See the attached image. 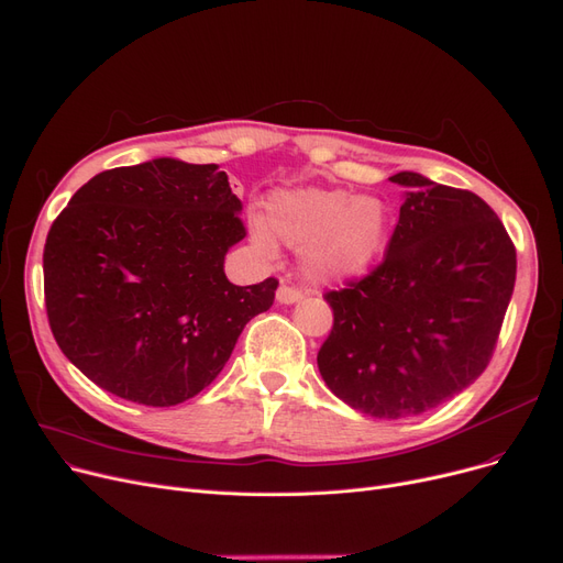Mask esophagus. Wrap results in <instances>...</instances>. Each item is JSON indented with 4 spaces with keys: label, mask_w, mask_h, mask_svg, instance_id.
<instances>
[{
    "label": "esophagus",
    "mask_w": 563,
    "mask_h": 563,
    "mask_svg": "<svg viewBox=\"0 0 563 563\" xmlns=\"http://www.w3.org/2000/svg\"><path fill=\"white\" fill-rule=\"evenodd\" d=\"M277 300L282 305H294V302L302 300V290L296 288V286H290V284H282L279 290H277Z\"/></svg>",
    "instance_id": "obj_1"
}]
</instances>
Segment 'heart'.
<instances>
[{"instance_id":"1","label":"heart","mask_w":563,"mask_h":563,"mask_svg":"<svg viewBox=\"0 0 563 563\" xmlns=\"http://www.w3.org/2000/svg\"><path fill=\"white\" fill-rule=\"evenodd\" d=\"M267 212L284 242L307 246V267L317 279L342 282L367 273L388 242V208L372 196L307 187L275 194ZM252 235L263 252L275 250L265 221H254Z\"/></svg>"}]
</instances>
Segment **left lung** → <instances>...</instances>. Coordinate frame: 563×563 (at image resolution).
<instances>
[{
  "label": "left lung",
  "instance_id": "obj_1",
  "mask_svg": "<svg viewBox=\"0 0 563 563\" xmlns=\"http://www.w3.org/2000/svg\"><path fill=\"white\" fill-rule=\"evenodd\" d=\"M407 189L386 256L323 296L325 386L374 418H409L468 388L489 365L512 296L515 244L481 196L397 173Z\"/></svg>",
  "mask_w": 563,
  "mask_h": 563
}]
</instances>
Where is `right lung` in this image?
<instances>
[{
	"label": "right lung",
	"instance_id": "right-lung-1",
	"mask_svg": "<svg viewBox=\"0 0 563 563\" xmlns=\"http://www.w3.org/2000/svg\"><path fill=\"white\" fill-rule=\"evenodd\" d=\"M242 203L214 164L154 159L103 170L43 246V294L62 353L95 384L145 407L208 388L279 282L235 286L229 246Z\"/></svg>",
	"mask_w": 563,
	"mask_h": 563
}]
</instances>
